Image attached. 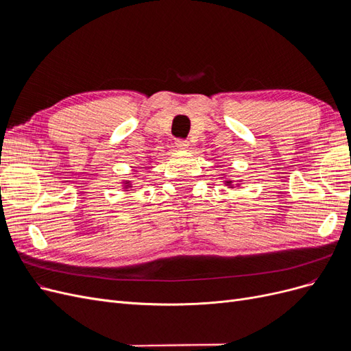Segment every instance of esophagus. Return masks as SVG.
I'll return each instance as SVG.
<instances>
[{"label":"esophagus","mask_w":351,"mask_h":351,"mask_svg":"<svg viewBox=\"0 0 351 351\" xmlns=\"http://www.w3.org/2000/svg\"><path fill=\"white\" fill-rule=\"evenodd\" d=\"M176 146L178 149H189V142L186 139H177Z\"/></svg>","instance_id":"1"}]
</instances>
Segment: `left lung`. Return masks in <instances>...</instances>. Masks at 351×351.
Returning a JSON list of instances; mask_svg holds the SVG:
<instances>
[{
  "mask_svg": "<svg viewBox=\"0 0 351 351\" xmlns=\"http://www.w3.org/2000/svg\"><path fill=\"white\" fill-rule=\"evenodd\" d=\"M226 183H227V184H231V182H226Z\"/></svg>",
  "mask_w": 351,
  "mask_h": 351,
  "instance_id": "8db88e82",
  "label": "left lung"
}]
</instances>
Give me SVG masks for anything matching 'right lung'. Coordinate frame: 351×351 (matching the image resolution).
I'll list each match as a JSON object with an SVG mask.
<instances>
[{
  "mask_svg": "<svg viewBox=\"0 0 351 351\" xmlns=\"http://www.w3.org/2000/svg\"><path fill=\"white\" fill-rule=\"evenodd\" d=\"M127 184H129V182H127ZM125 187H130V186H125Z\"/></svg>",
  "mask_w": 351,
  "mask_h": 351,
  "instance_id": "obj_1",
  "label": "right lung"
}]
</instances>
